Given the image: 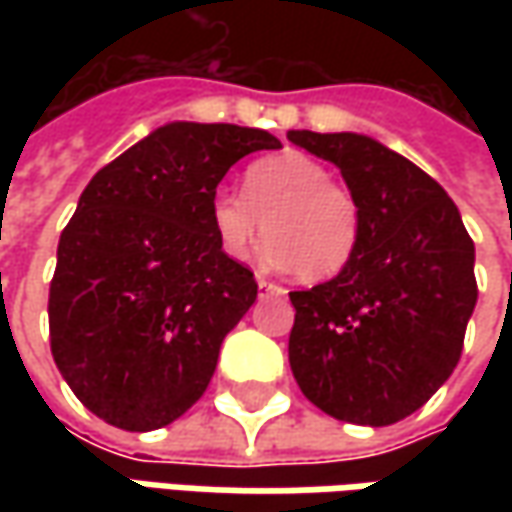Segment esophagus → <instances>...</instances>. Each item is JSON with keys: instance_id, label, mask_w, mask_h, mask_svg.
I'll return each mask as SVG.
<instances>
[{"instance_id": "esophagus-1", "label": "esophagus", "mask_w": 512, "mask_h": 512, "mask_svg": "<svg viewBox=\"0 0 512 512\" xmlns=\"http://www.w3.org/2000/svg\"><path fill=\"white\" fill-rule=\"evenodd\" d=\"M259 293L262 296H285V287H279L276 282H267V279H259Z\"/></svg>"}]
</instances>
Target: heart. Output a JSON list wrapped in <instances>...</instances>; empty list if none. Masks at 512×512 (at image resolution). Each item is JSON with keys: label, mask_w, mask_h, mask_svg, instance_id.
Returning a JSON list of instances; mask_svg holds the SVG:
<instances>
[{"label": "heart", "mask_w": 512, "mask_h": 512, "mask_svg": "<svg viewBox=\"0 0 512 512\" xmlns=\"http://www.w3.org/2000/svg\"><path fill=\"white\" fill-rule=\"evenodd\" d=\"M333 173L302 150H285L253 162L245 173V196L216 193L210 225L233 259L270 236L265 262L296 270L305 282H327L356 259L364 213L353 190L330 182Z\"/></svg>", "instance_id": "obj_1"}]
</instances>
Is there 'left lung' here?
Listing matches in <instances>:
<instances>
[{"label": "left lung", "mask_w": 512, "mask_h": 512, "mask_svg": "<svg viewBox=\"0 0 512 512\" xmlns=\"http://www.w3.org/2000/svg\"><path fill=\"white\" fill-rule=\"evenodd\" d=\"M287 139L342 170L364 213L356 259L290 293V370L339 422H402L459 364L479 296L473 239L444 187L382 142L313 130Z\"/></svg>", "instance_id": "left-lung-1"}]
</instances>
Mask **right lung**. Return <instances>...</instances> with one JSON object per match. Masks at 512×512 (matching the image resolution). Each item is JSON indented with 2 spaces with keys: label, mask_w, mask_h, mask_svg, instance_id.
<instances>
[{
  "label": "right lung",
  "mask_w": 512,
  "mask_h": 512,
  "mask_svg": "<svg viewBox=\"0 0 512 512\" xmlns=\"http://www.w3.org/2000/svg\"><path fill=\"white\" fill-rule=\"evenodd\" d=\"M282 142L259 128L170 122L99 170L59 236L50 353L76 399L148 433L202 399L259 285L227 256L210 202L225 173Z\"/></svg>",
  "instance_id": "1"
}]
</instances>
